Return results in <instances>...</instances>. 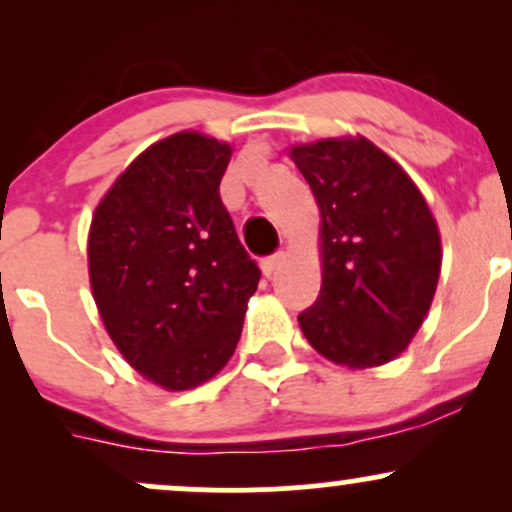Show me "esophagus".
I'll use <instances>...</instances> for the list:
<instances>
[{"mask_svg":"<svg viewBox=\"0 0 512 512\" xmlns=\"http://www.w3.org/2000/svg\"><path fill=\"white\" fill-rule=\"evenodd\" d=\"M284 264H286V252H276V255L267 257V260L262 262V274L267 276V279H272V276L279 272V269L284 267Z\"/></svg>","mask_w":512,"mask_h":512,"instance_id":"esophagus-1","label":"esophagus"}]
</instances>
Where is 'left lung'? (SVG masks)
<instances>
[{"label":"left lung","mask_w":512,"mask_h":512,"mask_svg":"<svg viewBox=\"0 0 512 512\" xmlns=\"http://www.w3.org/2000/svg\"><path fill=\"white\" fill-rule=\"evenodd\" d=\"M289 158L320 209L322 286L298 325L337 366H385L407 349L436 296V216L407 170L361 134L293 144Z\"/></svg>","instance_id":"left-lung-1"}]
</instances>
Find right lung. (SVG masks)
<instances>
[{
	"label": "right lung",
	"instance_id": "add662e5",
	"mask_svg": "<svg viewBox=\"0 0 512 512\" xmlns=\"http://www.w3.org/2000/svg\"><path fill=\"white\" fill-rule=\"evenodd\" d=\"M233 146L175 132L117 175L88 228V279L122 358L168 392L207 383L236 351L260 269L219 185Z\"/></svg>",
	"mask_w": 512,
	"mask_h": 512
}]
</instances>
